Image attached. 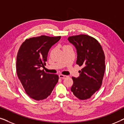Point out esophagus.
Listing matches in <instances>:
<instances>
[{
    "instance_id": "34e87169",
    "label": "esophagus",
    "mask_w": 124,
    "mask_h": 124,
    "mask_svg": "<svg viewBox=\"0 0 124 124\" xmlns=\"http://www.w3.org/2000/svg\"><path fill=\"white\" fill-rule=\"evenodd\" d=\"M59 78H60L62 79H64L65 78L67 77V76H65V75H63V74H59Z\"/></svg>"
}]
</instances>
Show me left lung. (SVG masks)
I'll list each match as a JSON object with an SVG mask.
<instances>
[{"mask_svg":"<svg viewBox=\"0 0 124 124\" xmlns=\"http://www.w3.org/2000/svg\"><path fill=\"white\" fill-rule=\"evenodd\" d=\"M68 39L77 50L76 63L83 67L78 77H72L71 91L79 99H89L102 84L106 69L104 51L99 42L89 35H74Z\"/></svg>","mask_w":124,"mask_h":124,"instance_id":"obj_1","label":"left lung"}]
</instances>
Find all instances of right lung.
Here are the masks:
<instances>
[{"label":"right lung","instance_id":"add662e5","mask_svg":"<svg viewBox=\"0 0 124 124\" xmlns=\"http://www.w3.org/2000/svg\"><path fill=\"white\" fill-rule=\"evenodd\" d=\"M61 36L41 35L26 39L22 43L17 55V74L29 96L35 101L48 97L58 82L57 74L40 70L45 67L48 52Z\"/></svg>","mask_w":124,"mask_h":124}]
</instances>
